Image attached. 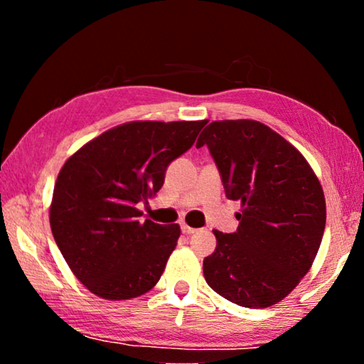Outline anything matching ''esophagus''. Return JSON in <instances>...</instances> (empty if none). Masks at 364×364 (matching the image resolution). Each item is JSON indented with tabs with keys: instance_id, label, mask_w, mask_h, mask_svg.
Returning a JSON list of instances; mask_svg holds the SVG:
<instances>
[{
	"instance_id": "esophagus-1",
	"label": "esophagus",
	"mask_w": 364,
	"mask_h": 364,
	"mask_svg": "<svg viewBox=\"0 0 364 364\" xmlns=\"http://www.w3.org/2000/svg\"><path fill=\"white\" fill-rule=\"evenodd\" d=\"M181 231H183L184 234H194L197 230H194V228L188 226L186 223H183V225H181Z\"/></svg>"
}]
</instances>
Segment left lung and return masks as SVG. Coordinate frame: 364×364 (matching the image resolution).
Masks as SVG:
<instances>
[{"instance_id":"left-lung-1","label":"left lung","mask_w":364,"mask_h":364,"mask_svg":"<svg viewBox=\"0 0 364 364\" xmlns=\"http://www.w3.org/2000/svg\"><path fill=\"white\" fill-rule=\"evenodd\" d=\"M228 199L241 202L236 232L215 230L204 258L207 284L245 308H267L291 294L311 268L326 226V200L305 157L257 120H221L204 128Z\"/></svg>"}]
</instances>
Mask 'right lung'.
<instances>
[{
  "label": "right lung",
  "instance_id": "right-lung-1",
  "mask_svg": "<svg viewBox=\"0 0 364 364\" xmlns=\"http://www.w3.org/2000/svg\"><path fill=\"white\" fill-rule=\"evenodd\" d=\"M205 123L128 122L67 159L49 223L60 254L90 292L128 300L157 284L180 225L143 221L138 204L159 193L170 162L191 149Z\"/></svg>",
  "mask_w": 364,
  "mask_h": 364
}]
</instances>
